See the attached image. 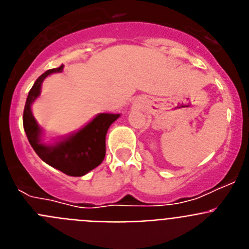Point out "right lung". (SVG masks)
<instances>
[{
    "mask_svg": "<svg viewBox=\"0 0 249 249\" xmlns=\"http://www.w3.org/2000/svg\"><path fill=\"white\" fill-rule=\"evenodd\" d=\"M62 70L63 65L48 70L32 86L23 109V128L28 142L43 162L66 175L81 177L102 163L106 156V135L109 126L120 117V114L100 113L89 124L73 135L63 138V141L50 146L43 144L41 142L42 129L35 120L31 105L41 93V86L46 77Z\"/></svg>",
    "mask_w": 249,
    "mask_h": 249,
    "instance_id": "obj_1",
    "label": "right lung"
}]
</instances>
